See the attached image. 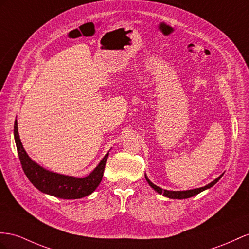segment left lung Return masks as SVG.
I'll list each match as a JSON object with an SVG mask.
<instances>
[{"mask_svg": "<svg viewBox=\"0 0 249 249\" xmlns=\"http://www.w3.org/2000/svg\"><path fill=\"white\" fill-rule=\"evenodd\" d=\"M222 176H223V174H222L220 177L216 178V179H215L214 181H213L212 183H209L208 185H206V186L200 187V188H196V189H190V190H183V191H173V190L162 189L161 187H159V186L155 185L154 183H151V182L149 181L148 178H147V176H146V175H145V179H146V181L148 182L149 185L157 191L158 194L163 195L164 196H167V197H169V199H180V200H182V199H188V197H190V196H196V195H197V194L202 193L203 190H205V189H208V188H210V187H213V186L214 185V184L221 179Z\"/></svg>", "mask_w": 249, "mask_h": 249, "instance_id": "8db88e82", "label": "left lung"}]
</instances>
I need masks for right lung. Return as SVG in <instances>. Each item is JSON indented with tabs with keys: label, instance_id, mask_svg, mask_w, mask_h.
<instances>
[{
	"label": "right lung",
	"instance_id": "add662e5",
	"mask_svg": "<svg viewBox=\"0 0 249 249\" xmlns=\"http://www.w3.org/2000/svg\"><path fill=\"white\" fill-rule=\"evenodd\" d=\"M15 140L18 155L22 168L33 185L44 194L53 196L60 199H81L92 194L97 189L103 178L104 168L108 158V152L102 159L99 165L85 178H75L53 173L34 162L25 151L18 131V122H15Z\"/></svg>",
	"mask_w": 249,
	"mask_h": 249
}]
</instances>
